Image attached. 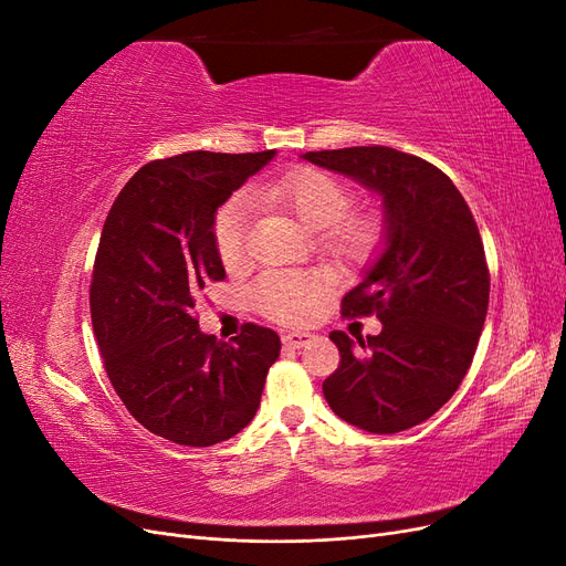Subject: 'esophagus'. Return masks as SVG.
Wrapping results in <instances>:
<instances>
[{"label":"esophagus","instance_id":"esophagus-1","mask_svg":"<svg viewBox=\"0 0 566 566\" xmlns=\"http://www.w3.org/2000/svg\"><path fill=\"white\" fill-rule=\"evenodd\" d=\"M283 345L290 347V349H300V347H306L310 342L314 339L312 333H283Z\"/></svg>","mask_w":566,"mask_h":566}]
</instances>
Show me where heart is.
<instances>
[{"label": "heart", "instance_id": "b5f03b06", "mask_svg": "<svg viewBox=\"0 0 566 566\" xmlns=\"http://www.w3.org/2000/svg\"><path fill=\"white\" fill-rule=\"evenodd\" d=\"M254 198L295 214L304 227L318 231V248L339 262H358L382 241V219L354 208L352 188L318 167H297L276 181L254 188ZM250 205L233 198L214 217L212 235L221 264L233 269L245 256ZM318 297V281L302 271H269L254 283L252 302L264 316L281 323L310 318Z\"/></svg>", "mask_w": 566, "mask_h": 566}]
</instances>
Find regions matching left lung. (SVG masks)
<instances>
[{"instance_id": "8db88e82", "label": "left lung", "mask_w": 566, "mask_h": 566, "mask_svg": "<svg viewBox=\"0 0 566 566\" xmlns=\"http://www.w3.org/2000/svg\"><path fill=\"white\" fill-rule=\"evenodd\" d=\"M385 200L387 248L342 316H378L380 335L333 331L337 370L323 397L333 413L373 434H394L434 416L465 378L482 337L491 276L476 221L439 167L387 146L310 150Z\"/></svg>"}]
</instances>
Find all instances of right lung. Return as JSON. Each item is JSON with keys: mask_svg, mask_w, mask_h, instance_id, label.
Masks as SVG:
<instances>
[{"mask_svg": "<svg viewBox=\"0 0 566 566\" xmlns=\"http://www.w3.org/2000/svg\"><path fill=\"white\" fill-rule=\"evenodd\" d=\"M193 150L136 172L106 217L90 310L117 397L148 432L181 447L238 434L260 408L279 335L245 323L229 345L202 335L196 300L227 273L214 212L273 158Z\"/></svg>", "mask_w": 566, "mask_h": 566, "instance_id": "right-lung-1", "label": "right lung"}]
</instances>
